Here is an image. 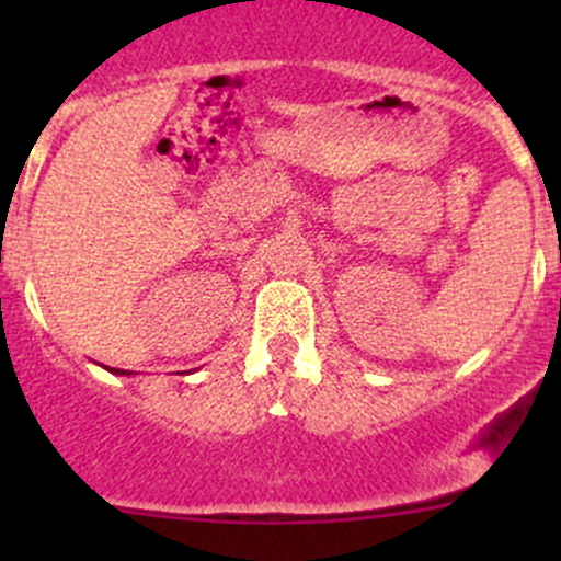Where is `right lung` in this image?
Returning a JSON list of instances; mask_svg holds the SVG:
<instances>
[{
  "instance_id": "right-lung-1",
  "label": "right lung",
  "mask_w": 561,
  "mask_h": 561,
  "mask_svg": "<svg viewBox=\"0 0 561 561\" xmlns=\"http://www.w3.org/2000/svg\"><path fill=\"white\" fill-rule=\"evenodd\" d=\"M113 375H118V377H124V375H133V371H127V369H111Z\"/></svg>"
}]
</instances>
